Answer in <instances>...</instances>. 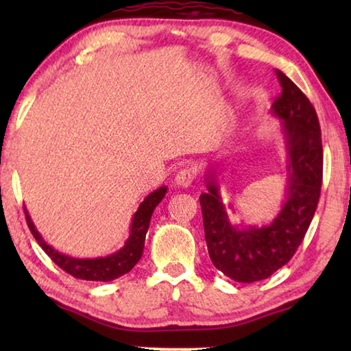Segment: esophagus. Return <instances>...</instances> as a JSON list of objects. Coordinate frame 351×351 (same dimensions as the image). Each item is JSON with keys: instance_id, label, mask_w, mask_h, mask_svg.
Instances as JSON below:
<instances>
[{"instance_id": "obj_1", "label": "esophagus", "mask_w": 351, "mask_h": 351, "mask_svg": "<svg viewBox=\"0 0 351 351\" xmlns=\"http://www.w3.org/2000/svg\"><path fill=\"white\" fill-rule=\"evenodd\" d=\"M193 181V171L192 169H181L175 176V186L187 189Z\"/></svg>"}]
</instances>
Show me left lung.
Returning a JSON list of instances; mask_svg holds the SVG:
<instances>
[{"instance_id": "obj_1", "label": "left lung", "mask_w": 351, "mask_h": 351, "mask_svg": "<svg viewBox=\"0 0 351 351\" xmlns=\"http://www.w3.org/2000/svg\"><path fill=\"white\" fill-rule=\"evenodd\" d=\"M282 96L271 106L280 121L287 150V187L280 212L268 224H235L229 219L218 184V164L204 175L207 187L201 193L204 239L213 266L240 283L268 278L293 258L310 228L322 187L324 152L316 110L310 100L277 69Z\"/></svg>"}]
</instances>
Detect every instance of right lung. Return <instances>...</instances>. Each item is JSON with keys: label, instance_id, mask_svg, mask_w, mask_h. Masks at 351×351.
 Instances as JSON below:
<instances>
[{"label": "right lung", "instance_id": "add662e5", "mask_svg": "<svg viewBox=\"0 0 351 351\" xmlns=\"http://www.w3.org/2000/svg\"><path fill=\"white\" fill-rule=\"evenodd\" d=\"M165 193H167V187L162 186L154 190L150 195H147L145 199L139 204L138 210L134 212L132 224H130V235L127 241L123 243V246L119 249V251L106 255V257L75 258L71 257V255L58 252L57 249L47 245L43 237L40 235L31 215H29V212L25 207L26 221L34 235V239L37 240L41 249H43V251L52 258V261H54L57 266H60L64 272H68V274L75 278H80V280L111 282L114 280V278H119L132 271L134 268V265L141 260L142 252H144L145 235L148 228H150L153 210L156 209V206L159 203H161Z\"/></svg>", "mask_w": 351, "mask_h": 351}]
</instances>
